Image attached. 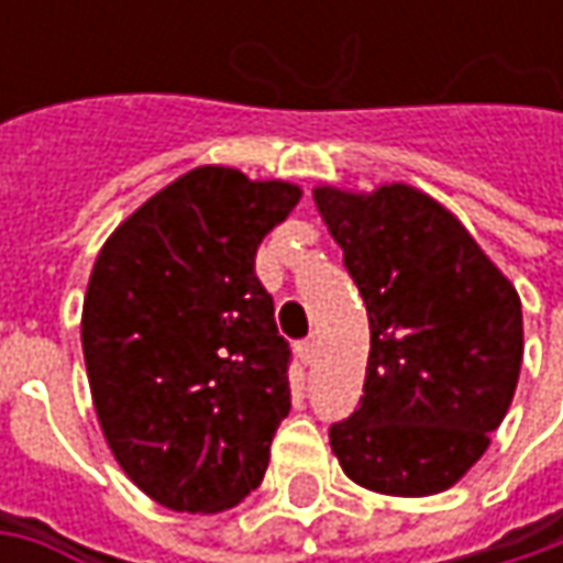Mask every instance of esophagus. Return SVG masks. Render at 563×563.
Wrapping results in <instances>:
<instances>
[{
	"instance_id": "esophagus-1",
	"label": "esophagus",
	"mask_w": 563,
	"mask_h": 563,
	"mask_svg": "<svg viewBox=\"0 0 563 563\" xmlns=\"http://www.w3.org/2000/svg\"><path fill=\"white\" fill-rule=\"evenodd\" d=\"M297 354H300V360H303V363H313V360H316V338H307V341H300V344H297Z\"/></svg>"
}]
</instances>
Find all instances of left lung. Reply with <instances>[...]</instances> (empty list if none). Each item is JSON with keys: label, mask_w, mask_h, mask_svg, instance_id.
<instances>
[{"label": "left lung", "mask_w": 563, "mask_h": 563, "mask_svg": "<svg viewBox=\"0 0 563 563\" xmlns=\"http://www.w3.org/2000/svg\"><path fill=\"white\" fill-rule=\"evenodd\" d=\"M369 316L360 407L332 422L341 470L363 488H451L508 413L523 363L520 297L442 203L410 185L316 187Z\"/></svg>", "instance_id": "obj_1"}]
</instances>
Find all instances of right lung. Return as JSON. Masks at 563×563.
Here are the masks:
<instances>
[{
	"instance_id": "obj_1",
	"label": "right lung",
	"mask_w": 563,
	"mask_h": 563,
	"mask_svg": "<svg viewBox=\"0 0 563 563\" xmlns=\"http://www.w3.org/2000/svg\"><path fill=\"white\" fill-rule=\"evenodd\" d=\"M300 200L288 181L200 165L99 250L80 344L102 435L163 508L219 514L263 483L291 410V347L256 247Z\"/></svg>"
}]
</instances>
